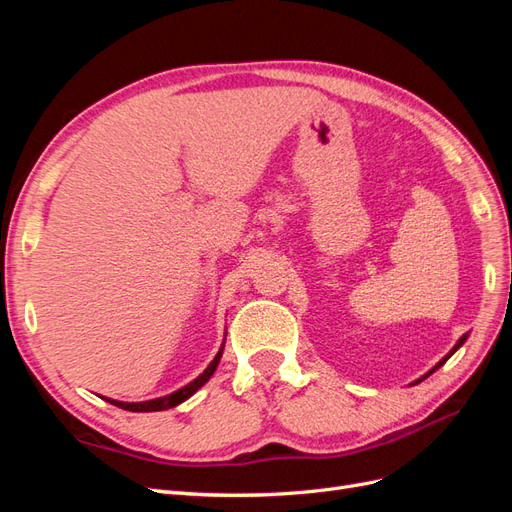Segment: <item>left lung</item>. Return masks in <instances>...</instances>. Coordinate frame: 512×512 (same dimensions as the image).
<instances>
[{
  "label": "left lung",
  "instance_id": "obj_1",
  "mask_svg": "<svg viewBox=\"0 0 512 512\" xmlns=\"http://www.w3.org/2000/svg\"><path fill=\"white\" fill-rule=\"evenodd\" d=\"M466 339H468V335H463V337H461V339H459V342H457V344H455V348H453V350H451V352H448V354H446V356H444V359H442V361H440V363H438V365H436V367H433V369H431V371H429V374H433V371H436V369H438V367H440V365H442V363H446V361H448V359H451V356H453V354H455V352H457V350H459V348H461V346H463V342H466ZM429 374H427V376H429ZM427 376H425V378H427Z\"/></svg>",
  "mask_w": 512,
  "mask_h": 512
}]
</instances>
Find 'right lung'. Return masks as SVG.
Wrapping results in <instances>:
<instances>
[{
	"mask_svg": "<svg viewBox=\"0 0 512 512\" xmlns=\"http://www.w3.org/2000/svg\"><path fill=\"white\" fill-rule=\"evenodd\" d=\"M222 350H224V344H222L220 352L215 354V359L209 363V367L203 371V374H200L196 380H192L190 384H185L183 389H179V391H175V393H170V395H166V397L141 401V404H123V401H115V399H106V401H108V404H113V406L123 408V410H130V412H160V410L175 408V406L181 404V401L192 397V395L200 389V386H203V384L213 376L215 367H218V363H220V359H222Z\"/></svg>",
	"mask_w": 512,
	"mask_h": 512,
	"instance_id": "right-lung-1",
	"label": "right lung"
}]
</instances>
